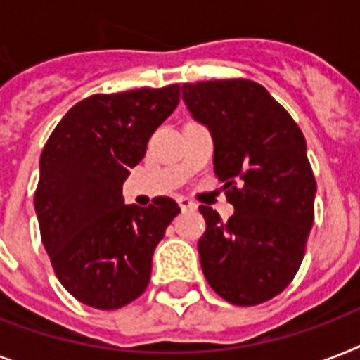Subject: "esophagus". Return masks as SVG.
Segmentation results:
<instances>
[{"label":"esophagus","instance_id":"1","mask_svg":"<svg viewBox=\"0 0 360 360\" xmlns=\"http://www.w3.org/2000/svg\"><path fill=\"white\" fill-rule=\"evenodd\" d=\"M177 203H179V207L183 209V211H188V209H196L198 207L196 203L192 202V200H188V198H185V196L177 198Z\"/></svg>","mask_w":360,"mask_h":360}]
</instances>
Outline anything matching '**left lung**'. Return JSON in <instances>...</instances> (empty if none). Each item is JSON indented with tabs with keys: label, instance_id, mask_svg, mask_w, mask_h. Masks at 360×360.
<instances>
[{
	"label": "left lung",
	"instance_id": "1",
	"mask_svg": "<svg viewBox=\"0 0 360 360\" xmlns=\"http://www.w3.org/2000/svg\"><path fill=\"white\" fill-rule=\"evenodd\" d=\"M181 91L192 117L211 132L214 174L236 209L222 222L200 207L207 224L198 240L202 271L222 299L254 307L284 291L304 256L316 198L307 141L256 82H198Z\"/></svg>",
	"mask_w": 360,
	"mask_h": 360
}]
</instances>
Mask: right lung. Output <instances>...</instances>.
Listing matches in <instances>:
<instances>
[{
    "label": "right lung",
    "mask_w": 360,
    "mask_h": 360,
    "mask_svg": "<svg viewBox=\"0 0 360 360\" xmlns=\"http://www.w3.org/2000/svg\"><path fill=\"white\" fill-rule=\"evenodd\" d=\"M179 104V84L91 95L65 114L41 155L35 213L53 273L87 307L115 310L146 291L153 252L181 213L172 198L127 205L123 183Z\"/></svg>",
    "instance_id": "right-lung-1"
}]
</instances>
